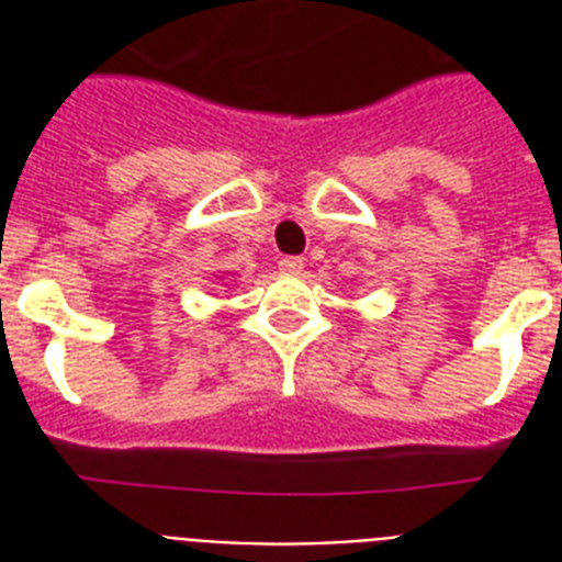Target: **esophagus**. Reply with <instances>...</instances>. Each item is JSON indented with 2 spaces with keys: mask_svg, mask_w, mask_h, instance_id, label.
<instances>
[{
  "mask_svg": "<svg viewBox=\"0 0 562 562\" xmlns=\"http://www.w3.org/2000/svg\"><path fill=\"white\" fill-rule=\"evenodd\" d=\"M280 271L282 273H300L303 271V259H300V256H282Z\"/></svg>",
  "mask_w": 562,
  "mask_h": 562,
  "instance_id": "esophagus-1",
  "label": "esophagus"
}]
</instances>
